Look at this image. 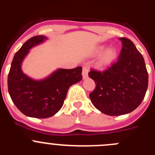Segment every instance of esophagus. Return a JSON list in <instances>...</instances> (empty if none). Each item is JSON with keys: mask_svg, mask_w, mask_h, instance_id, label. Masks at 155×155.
Instances as JSON below:
<instances>
[{"mask_svg": "<svg viewBox=\"0 0 155 155\" xmlns=\"http://www.w3.org/2000/svg\"><path fill=\"white\" fill-rule=\"evenodd\" d=\"M87 75H88V68H87V66H84L83 69H82V77H83V78H87Z\"/></svg>", "mask_w": 155, "mask_h": 155, "instance_id": "esophagus-1", "label": "esophagus"}]
</instances>
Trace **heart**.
<instances>
[{
	"label": "heart",
	"instance_id": "heart-1",
	"mask_svg": "<svg viewBox=\"0 0 155 155\" xmlns=\"http://www.w3.org/2000/svg\"><path fill=\"white\" fill-rule=\"evenodd\" d=\"M104 46H101L98 47L95 50V53H99L104 50ZM117 57V50L113 47L108 48L106 50H104L100 56L99 58V63L101 65L106 66L110 64L111 63L115 61V59Z\"/></svg>",
	"mask_w": 155,
	"mask_h": 155
}]
</instances>
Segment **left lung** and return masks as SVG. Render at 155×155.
Wrapping results in <instances>:
<instances>
[{"mask_svg":"<svg viewBox=\"0 0 155 155\" xmlns=\"http://www.w3.org/2000/svg\"><path fill=\"white\" fill-rule=\"evenodd\" d=\"M123 47L118 61L103 71L91 69L95 82L90 93L94 107L109 116L131 113L140 105L148 86V74L143 56L134 42L120 38Z\"/></svg>","mask_w":155,"mask_h":155,"instance_id":"obj_1","label":"left lung"}]
</instances>
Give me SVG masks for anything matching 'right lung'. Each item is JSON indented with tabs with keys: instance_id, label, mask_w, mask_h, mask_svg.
Listing matches in <instances>:
<instances>
[{
	"instance_id": "1",
	"label": "right lung",
	"mask_w": 155,
	"mask_h": 155,
	"mask_svg": "<svg viewBox=\"0 0 155 155\" xmlns=\"http://www.w3.org/2000/svg\"><path fill=\"white\" fill-rule=\"evenodd\" d=\"M47 39L35 35L25 42L15 53L8 77V88L12 102L24 115L33 118H49L64 105L72 84L82 79L81 67L58 69L43 80H33L21 71L23 60L33 46Z\"/></svg>"
}]
</instances>
